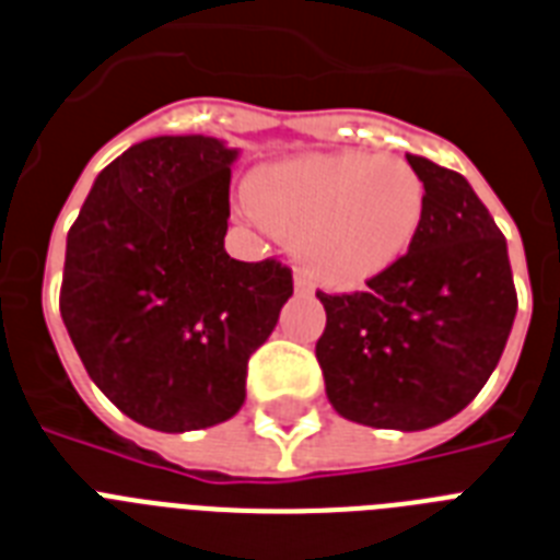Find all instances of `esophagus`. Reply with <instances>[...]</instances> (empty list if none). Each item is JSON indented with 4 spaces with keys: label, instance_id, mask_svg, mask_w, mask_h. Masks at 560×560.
I'll list each match as a JSON object with an SVG mask.
<instances>
[{
    "label": "esophagus",
    "instance_id": "obj_1",
    "mask_svg": "<svg viewBox=\"0 0 560 560\" xmlns=\"http://www.w3.org/2000/svg\"><path fill=\"white\" fill-rule=\"evenodd\" d=\"M293 290H295V295H311V293H313L311 281H307V279H302V276H295V281H293Z\"/></svg>",
    "mask_w": 560,
    "mask_h": 560
}]
</instances>
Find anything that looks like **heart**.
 <instances>
[{
	"label": "heart",
	"mask_w": 560,
	"mask_h": 560,
	"mask_svg": "<svg viewBox=\"0 0 560 560\" xmlns=\"http://www.w3.org/2000/svg\"><path fill=\"white\" fill-rule=\"evenodd\" d=\"M238 209L249 224L295 238L319 284L357 290L406 258L425 218V184L402 158L302 154L261 166Z\"/></svg>",
	"instance_id": "b5f03b06"
}]
</instances>
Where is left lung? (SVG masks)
I'll return each instance as SVG.
<instances>
[{
	"label": "left lung",
	"mask_w": 560,
	"mask_h": 560,
	"mask_svg": "<svg viewBox=\"0 0 560 560\" xmlns=\"http://www.w3.org/2000/svg\"><path fill=\"white\" fill-rule=\"evenodd\" d=\"M406 158L425 184L420 233L365 293H316L327 313L316 359L339 417L425 431L460 413L492 376L517 293L506 238L469 180Z\"/></svg>",
	"instance_id": "obj_1"
}]
</instances>
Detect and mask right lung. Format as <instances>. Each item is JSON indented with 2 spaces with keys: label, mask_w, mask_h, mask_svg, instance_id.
<instances>
[{
  "label": "right lung",
  "mask_w": 560,
  "mask_h": 560,
  "mask_svg": "<svg viewBox=\"0 0 560 560\" xmlns=\"http://www.w3.org/2000/svg\"><path fill=\"white\" fill-rule=\"evenodd\" d=\"M238 149L203 135L135 143L100 172L66 238L59 313L97 385L166 434L218 425L293 295L279 261L226 256Z\"/></svg>",
  "instance_id": "right-lung-1"
}]
</instances>
